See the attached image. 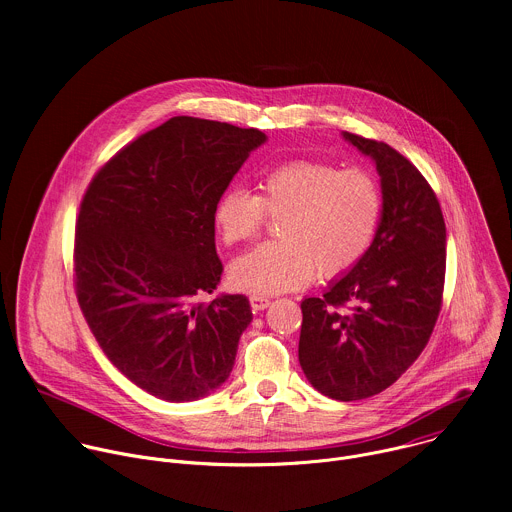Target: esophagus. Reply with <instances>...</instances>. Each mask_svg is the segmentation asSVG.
Returning a JSON list of instances; mask_svg holds the SVG:
<instances>
[{
	"label": "esophagus",
	"mask_w": 512,
	"mask_h": 512,
	"mask_svg": "<svg viewBox=\"0 0 512 512\" xmlns=\"http://www.w3.org/2000/svg\"><path fill=\"white\" fill-rule=\"evenodd\" d=\"M249 302H251L253 312H261V310L269 308V304H271V300H269V298H265V296H251V298H249Z\"/></svg>",
	"instance_id": "obj_1"
}]
</instances>
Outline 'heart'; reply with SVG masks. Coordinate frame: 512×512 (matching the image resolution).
<instances>
[{"label": "heart", "instance_id": "1", "mask_svg": "<svg viewBox=\"0 0 512 512\" xmlns=\"http://www.w3.org/2000/svg\"><path fill=\"white\" fill-rule=\"evenodd\" d=\"M267 212L281 216V239L251 249L229 267L233 285L255 296L300 289L318 269L334 277L354 267L375 239L381 192L362 170L294 162L265 174L259 194L227 190L214 206L212 221L227 245H237L261 233Z\"/></svg>", "mask_w": 512, "mask_h": 512}]
</instances>
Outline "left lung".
<instances>
[{
  "label": "left lung",
  "mask_w": 512,
  "mask_h": 512,
  "mask_svg": "<svg viewBox=\"0 0 512 512\" xmlns=\"http://www.w3.org/2000/svg\"><path fill=\"white\" fill-rule=\"evenodd\" d=\"M381 178L383 210L364 257L302 302L300 364L336 401L391 387L425 348L442 308L446 223L431 186L391 145L342 131Z\"/></svg>",
  "instance_id": "1"
}]
</instances>
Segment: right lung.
<instances>
[{"label":"right lung","mask_w":512,"mask_h":512,"mask_svg":"<svg viewBox=\"0 0 512 512\" xmlns=\"http://www.w3.org/2000/svg\"><path fill=\"white\" fill-rule=\"evenodd\" d=\"M267 141L198 117H172L143 133L93 178L77 221V298L99 346L133 385L170 403L221 387L249 300L212 294L223 263L214 206L253 150Z\"/></svg>","instance_id":"1"}]
</instances>
